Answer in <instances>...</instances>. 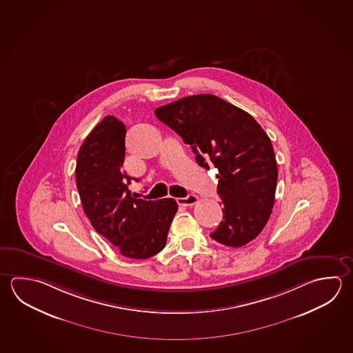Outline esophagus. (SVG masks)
<instances>
[{
    "label": "esophagus",
    "instance_id": "esophagus-1",
    "mask_svg": "<svg viewBox=\"0 0 353 353\" xmlns=\"http://www.w3.org/2000/svg\"><path fill=\"white\" fill-rule=\"evenodd\" d=\"M198 201H199V198L196 195H192V194L188 195L185 198H178L176 199V203L181 206H192L196 204Z\"/></svg>",
    "mask_w": 353,
    "mask_h": 353
}]
</instances>
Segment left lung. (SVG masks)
I'll list each match as a JSON object with an SVG mask.
<instances>
[{
  "label": "left lung",
  "instance_id": "obj_1",
  "mask_svg": "<svg viewBox=\"0 0 353 353\" xmlns=\"http://www.w3.org/2000/svg\"><path fill=\"white\" fill-rule=\"evenodd\" d=\"M155 116L192 147L200 167L218 169L223 221L212 239L230 248L263 231L275 203L277 163L269 135L248 112L212 94L181 98Z\"/></svg>",
  "mask_w": 353,
  "mask_h": 353
}]
</instances>
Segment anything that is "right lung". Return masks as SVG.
<instances>
[{"label": "right lung", "instance_id": "1", "mask_svg": "<svg viewBox=\"0 0 353 353\" xmlns=\"http://www.w3.org/2000/svg\"><path fill=\"white\" fill-rule=\"evenodd\" d=\"M127 129L116 117L97 124L79 148L76 184L90 224L123 256L148 259L167 244L178 204L174 199L132 196V178L122 170Z\"/></svg>", "mask_w": 353, "mask_h": 353}]
</instances>
